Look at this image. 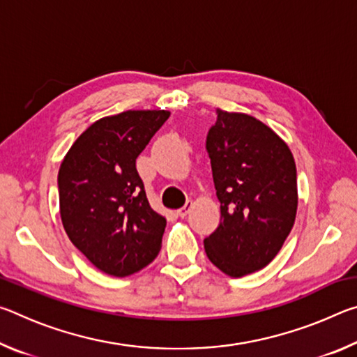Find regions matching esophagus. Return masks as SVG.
Instances as JSON below:
<instances>
[{"label":"esophagus","instance_id":"obj_1","mask_svg":"<svg viewBox=\"0 0 357 357\" xmlns=\"http://www.w3.org/2000/svg\"><path fill=\"white\" fill-rule=\"evenodd\" d=\"M190 209H192V202H187L183 208L178 209V215L179 217H185L187 214H189Z\"/></svg>","mask_w":357,"mask_h":357}]
</instances>
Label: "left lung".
<instances>
[{
    "instance_id": "obj_1",
    "label": "left lung",
    "mask_w": 357,
    "mask_h": 357,
    "mask_svg": "<svg viewBox=\"0 0 357 357\" xmlns=\"http://www.w3.org/2000/svg\"><path fill=\"white\" fill-rule=\"evenodd\" d=\"M206 149L222 217L204 250L222 273L244 277L273 261L294 225V157L261 121L220 108Z\"/></svg>"
}]
</instances>
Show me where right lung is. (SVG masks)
Returning a JSON list of instances; mask_svg holds the SVG:
<instances>
[{"mask_svg": "<svg viewBox=\"0 0 357 357\" xmlns=\"http://www.w3.org/2000/svg\"><path fill=\"white\" fill-rule=\"evenodd\" d=\"M168 116L167 110H128L100 118L59 167L66 233L108 275H130L159 255L167 219L149 206L135 160Z\"/></svg>", "mask_w": 357, "mask_h": 357, "instance_id": "right-lung-1", "label": "right lung"}]
</instances>
